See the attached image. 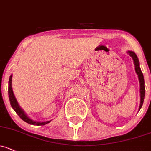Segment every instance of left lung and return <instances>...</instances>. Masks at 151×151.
Wrapping results in <instances>:
<instances>
[{"label":"left lung","instance_id":"obj_1","mask_svg":"<svg viewBox=\"0 0 151 151\" xmlns=\"http://www.w3.org/2000/svg\"><path fill=\"white\" fill-rule=\"evenodd\" d=\"M127 53L132 58L133 61L134 63V69H135V71L137 73V74L138 75V78L139 81V93H140V105H139V110H140L141 107H142V104H143L144 101V98H145V81H144V77L142 72L141 71L140 67H139V63L138 58H137V55L134 53L133 51H127Z\"/></svg>","mask_w":151,"mask_h":151}]
</instances>
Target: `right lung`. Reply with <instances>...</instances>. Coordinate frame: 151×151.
Instances as JSON below:
<instances>
[{
  "instance_id": "add662e5",
  "label": "right lung",
  "mask_w": 151,
  "mask_h": 151,
  "mask_svg": "<svg viewBox=\"0 0 151 151\" xmlns=\"http://www.w3.org/2000/svg\"><path fill=\"white\" fill-rule=\"evenodd\" d=\"M12 75L10 76V78H9V101H10V104L12 107L13 108L14 111H16V113L18 114L20 118L22 119L23 121H24L27 123L29 124H32V125H45L46 124L50 122V121H47V122H35L32 120L31 119H29L27 116L26 115V114L24 113L22 109H21V107L19 105L18 102H17V99H16L15 96H14V93H13V90H12Z\"/></svg>"
}]
</instances>
